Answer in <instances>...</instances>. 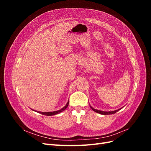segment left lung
I'll list each match as a JSON object with an SVG mask.
<instances>
[{
    "mask_svg": "<svg viewBox=\"0 0 151 151\" xmlns=\"http://www.w3.org/2000/svg\"><path fill=\"white\" fill-rule=\"evenodd\" d=\"M91 109H92L94 111L96 112V113H98L99 114H101V115H111V114H114V113H116L118 111H119L120 109H117V110L112 111H103L98 110V109H94L93 108H92L91 106Z\"/></svg>",
    "mask_w": 151,
    "mask_h": 151,
    "instance_id": "8db88e82",
    "label": "left lung"
}]
</instances>
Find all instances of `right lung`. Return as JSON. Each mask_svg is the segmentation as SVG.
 Returning a JSON list of instances; mask_svg holds the SVG:
<instances>
[{
    "mask_svg": "<svg viewBox=\"0 0 151 151\" xmlns=\"http://www.w3.org/2000/svg\"><path fill=\"white\" fill-rule=\"evenodd\" d=\"M68 103H69V101H68L65 106L63 108H62L61 109H60V110L55 111H52V112H40V111H39L38 113L42 114V115H47V116H52V115H57V114L60 113V112H62L63 111H64L65 109L67 108V107L68 106Z\"/></svg>",
    "mask_w": 151,
    "mask_h": 151,
    "instance_id": "1",
    "label": "right lung"
}]
</instances>
